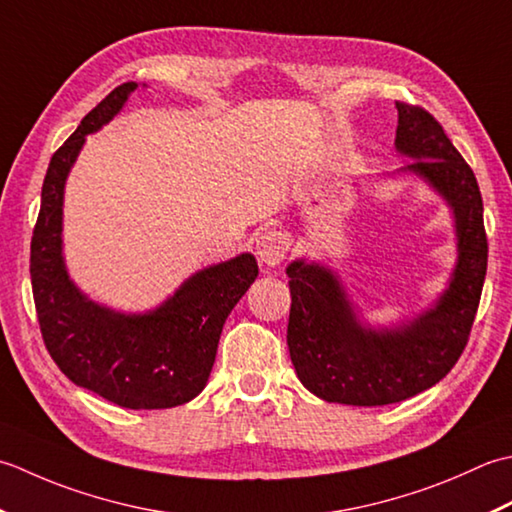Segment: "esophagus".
<instances>
[{"label": "esophagus", "mask_w": 512, "mask_h": 512, "mask_svg": "<svg viewBox=\"0 0 512 512\" xmlns=\"http://www.w3.org/2000/svg\"><path fill=\"white\" fill-rule=\"evenodd\" d=\"M291 247L289 236L280 229H265L263 234L256 238V256L263 265L276 267L285 260Z\"/></svg>", "instance_id": "esophagus-1"}]
</instances>
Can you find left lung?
I'll return each instance as SVG.
<instances>
[{
    "mask_svg": "<svg viewBox=\"0 0 512 512\" xmlns=\"http://www.w3.org/2000/svg\"><path fill=\"white\" fill-rule=\"evenodd\" d=\"M395 108V150L415 159L402 172L420 176L451 205L457 265L433 309L391 329L362 325L329 267L305 260L287 267L289 356L300 382L327 402L382 406L431 389L460 360L482 296L488 241L475 174L433 114L404 101Z\"/></svg>",
    "mask_w": 512,
    "mask_h": 512,
    "instance_id": "left-lung-1",
    "label": "left lung"
}]
</instances>
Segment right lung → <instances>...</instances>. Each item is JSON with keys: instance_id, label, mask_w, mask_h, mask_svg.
Masks as SVG:
<instances>
[{"instance_id": "right-lung-1", "label": "right lung", "mask_w": 512, "mask_h": 512, "mask_svg": "<svg viewBox=\"0 0 512 512\" xmlns=\"http://www.w3.org/2000/svg\"><path fill=\"white\" fill-rule=\"evenodd\" d=\"M134 81L121 83L52 154L30 243V280L41 338L77 387L125 409H172L203 391L229 311L258 276L252 254L196 271L148 314H119L92 302L68 278L61 254L64 187L86 134L117 114Z\"/></svg>"}]
</instances>
